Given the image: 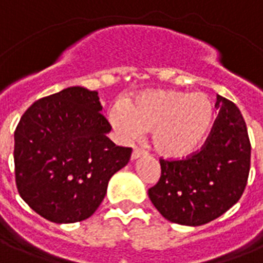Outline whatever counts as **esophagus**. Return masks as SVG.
<instances>
[{
    "label": "esophagus",
    "mask_w": 263,
    "mask_h": 263,
    "mask_svg": "<svg viewBox=\"0 0 263 263\" xmlns=\"http://www.w3.org/2000/svg\"><path fill=\"white\" fill-rule=\"evenodd\" d=\"M143 155H144V151L140 150V148H134V151H132V155H131L132 161H135V159L143 157Z\"/></svg>",
    "instance_id": "1"
}]
</instances>
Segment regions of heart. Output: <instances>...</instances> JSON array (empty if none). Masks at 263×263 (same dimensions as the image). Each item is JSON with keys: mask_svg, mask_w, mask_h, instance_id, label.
Masks as SVG:
<instances>
[{"mask_svg": "<svg viewBox=\"0 0 263 263\" xmlns=\"http://www.w3.org/2000/svg\"><path fill=\"white\" fill-rule=\"evenodd\" d=\"M109 121L124 140L151 129L155 151L178 159L197 153L205 143L215 123V105L202 93L143 91L129 105L116 102L109 110Z\"/></svg>", "mask_w": 263, "mask_h": 263, "instance_id": "1", "label": "heart"}]
</instances>
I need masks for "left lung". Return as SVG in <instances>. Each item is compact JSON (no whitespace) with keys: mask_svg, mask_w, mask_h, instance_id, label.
<instances>
[{"mask_svg":"<svg viewBox=\"0 0 263 263\" xmlns=\"http://www.w3.org/2000/svg\"><path fill=\"white\" fill-rule=\"evenodd\" d=\"M219 116L201 150L180 161L161 158V178L148 197L172 223L197 227L227 212L242 197L251 144L238 106L217 96Z\"/></svg>","mask_w":263,"mask_h":263,"instance_id":"obj_1","label":"left lung"}]
</instances>
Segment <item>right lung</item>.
Segmentation results:
<instances>
[{"label":"right lung","mask_w":263,"mask_h":263,"mask_svg":"<svg viewBox=\"0 0 263 263\" xmlns=\"http://www.w3.org/2000/svg\"><path fill=\"white\" fill-rule=\"evenodd\" d=\"M97 91L72 86L33 102L14 131V174L21 198L58 224L90 217L110 177L132 148L119 147Z\"/></svg>","instance_id":"add662e5"}]
</instances>
